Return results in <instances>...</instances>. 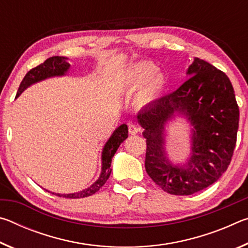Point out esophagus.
<instances>
[{
  "mask_svg": "<svg viewBox=\"0 0 248 248\" xmlns=\"http://www.w3.org/2000/svg\"><path fill=\"white\" fill-rule=\"evenodd\" d=\"M128 131H129V133L130 134H136V133H138L140 131V128L138 127L137 124H129V127H128Z\"/></svg>",
  "mask_w": 248,
  "mask_h": 248,
  "instance_id": "34e87169",
  "label": "esophagus"
}]
</instances>
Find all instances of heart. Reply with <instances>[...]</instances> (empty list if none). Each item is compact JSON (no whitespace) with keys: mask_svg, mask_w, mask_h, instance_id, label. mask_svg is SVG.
Instances as JSON below:
<instances>
[{"mask_svg":"<svg viewBox=\"0 0 248 248\" xmlns=\"http://www.w3.org/2000/svg\"><path fill=\"white\" fill-rule=\"evenodd\" d=\"M156 65L150 61H141L130 64L124 75V83L129 90L141 86L138 93V102L146 105L159 97L166 86L164 74L156 71Z\"/></svg>","mask_w":248,"mask_h":248,"instance_id":"1","label":"heart"}]
</instances>
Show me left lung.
Segmentation results:
<instances>
[{
    "label": "left lung",
    "mask_w": 248,
    "mask_h": 248,
    "mask_svg": "<svg viewBox=\"0 0 248 248\" xmlns=\"http://www.w3.org/2000/svg\"><path fill=\"white\" fill-rule=\"evenodd\" d=\"M187 74L189 78L177 90L137 116L146 139V173L163 190L176 196L204 189L228 170L240 119L233 86L224 72L195 58ZM177 111L187 114L195 128L192 156L184 167L170 165L164 151V125Z\"/></svg>",
    "instance_id": "obj_1"
}]
</instances>
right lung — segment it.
<instances>
[{
	"label": "right lung",
	"mask_w": 248,
	"mask_h": 248,
	"mask_svg": "<svg viewBox=\"0 0 248 248\" xmlns=\"http://www.w3.org/2000/svg\"><path fill=\"white\" fill-rule=\"evenodd\" d=\"M70 68V63L66 61V58L64 57H51L46 60L44 63L39 64L36 68L31 69L28 71L27 74L25 75L23 78L22 83H20L19 89L17 94H16V97H18L20 93L27 89L29 85L31 84L39 82L41 79H45L47 78L51 77H58V75H64L66 71ZM128 138V127L127 124H121L120 127L115 130V132L112 133L110 139L107 141V143L105 144L104 150H103V155H102V161H103V166H102V174H100L99 178L96 180V182L92 185L91 187L86 188L79 192H75V194H69V195H60V194H54L59 197H64V198H71V199H77V198H84V197H89L94 195L95 192H97L100 188H102L105 183L107 182V179L110 176L111 170H110V164H111V158L114 156L117 149L119 148V145L123 143V142Z\"/></svg>",
	"instance_id": "obj_1"
}]
</instances>
